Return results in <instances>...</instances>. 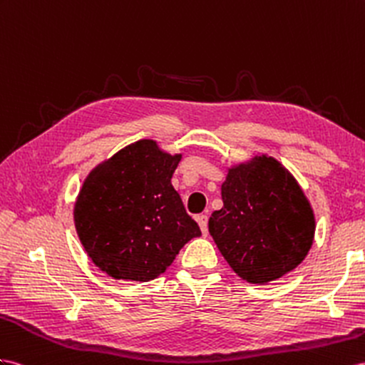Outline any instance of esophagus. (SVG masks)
Segmentation results:
<instances>
[{"label": "esophagus", "mask_w": 365, "mask_h": 365, "mask_svg": "<svg viewBox=\"0 0 365 365\" xmlns=\"http://www.w3.org/2000/svg\"><path fill=\"white\" fill-rule=\"evenodd\" d=\"M197 222H199V227L203 232V236L208 235V216L207 214H200V216H197Z\"/></svg>", "instance_id": "34e87169"}]
</instances>
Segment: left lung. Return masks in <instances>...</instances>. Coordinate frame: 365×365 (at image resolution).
Here are the masks:
<instances>
[{
  "label": "left lung",
  "mask_w": 365,
  "mask_h": 365,
  "mask_svg": "<svg viewBox=\"0 0 365 365\" xmlns=\"http://www.w3.org/2000/svg\"><path fill=\"white\" fill-rule=\"evenodd\" d=\"M223 207L210 235L239 277L272 282L302 262L314 239V214L282 163L265 154L231 166L222 183Z\"/></svg>",
  "instance_id": "left-lung-1"
}]
</instances>
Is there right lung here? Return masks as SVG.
<instances>
[{"label":"right lung","mask_w":365,"mask_h":365,"mask_svg":"<svg viewBox=\"0 0 365 365\" xmlns=\"http://www.w3.org/2000/svg\"><path fill=\"white\" fill-rule=\"evenodd\" d=\"M182 154L138 140L97 165L83 182L73 222L88 256L114 279L148 282L165 273L202 232L171 177Z\"/></svg>","instance_id":"add662e5"}]
</instances>
